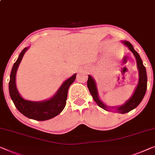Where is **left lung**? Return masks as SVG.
Segmentation results:
<instances>
[{
	"label": "left lung",
	"instance_id": "1",
	"mask_svg": "<svg viewBox=\"0 0 155 155\" xmlns=\"http://www.w3.org/2000/svg\"><path fill=\"white\" fill-rule=\"evenodd\" d=\"M121 42L133 53L134 55L136 58V61H137V68L138 70V82L134 91L132 95L122 105L117 106V107H108V106L105 104L100 100V96H99L96 81L91 75H88L87 85L94 101H95L97 104L100 108H103L105 110H107V111H114L118 113V114H123L131 111V110L134 109L141 102L142 100L143 99L145 96V92H146L147 79L146 70H145V66L143 64V61L141 58H140L139 54H138L137 51H136L130 42H129L128 41L124 40L121 41Z\"/></svg>",
	"mask_w": 155,
	"mask_h": 155
}]
</instances>
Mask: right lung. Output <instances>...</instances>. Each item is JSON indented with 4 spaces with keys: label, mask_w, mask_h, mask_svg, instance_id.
<instances>
[{
    "label": "right lung",
    "mask_w": 155,
    "mask_h": 155,
    "mask_svg": "<svg viewBox=\"0 0 155 155\" xmlns=\"http://www.w3.org/2000/svg\"><path fill=\"white\" fill-rule=\"evenodd\" d=\"M28 48L29 47H26L21 51L12 69L9 82L10 95L14 104L21 114L30 119L35 120H47L55 117L63 111L66 105L68 89L74 81L77 74H74L64 81L56 92L48 100L40 101L26 100L22 97L17 90L16 85V74L21 61Z\"/></svg>",
    "instance_id": "obj_1"
}]
</instances>
